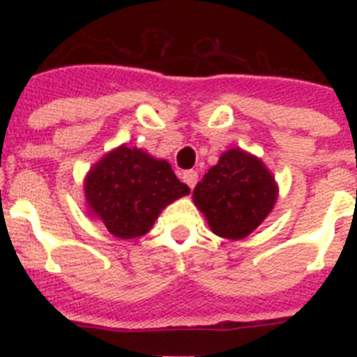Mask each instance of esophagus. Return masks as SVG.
<instances>
[{
	"label": "esophagus",
	"mask_w": 357,
	"mask_h": 357,
	"mask_svg": "<svg viewBox=\"0 0 357 357\" xmlns=\"http://www.w3.org/2000/svg\"><path fill=\"white\" fill-rule=\"evenodd\" d=\"M182 181L188 184V188L193 189L195 185H197V182H198V173L193 172V169H188V172L182 173Z\"/></svg>",
	"instance_id": "obj_1"
}]
</instances>
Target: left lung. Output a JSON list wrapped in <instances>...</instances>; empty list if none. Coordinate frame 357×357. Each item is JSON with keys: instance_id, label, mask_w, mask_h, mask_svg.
Instances as JSON below:
<instances>
[{"instance_id": "8db88e82", "label": "left lung", "mask_w": 357, "mask_h": 357, "mask_svg": "<svg viewBox=\"0 0 357 357\" xmlns=\"http://www.w3.org/2000/svg\"><path fill=\"white\" fill-rule=\"evenodd\" d=\"M279 184L254 153L230 148L193 191L195 206L220 238L243 239L272 213Z\"/></svg>"}]
</instances>
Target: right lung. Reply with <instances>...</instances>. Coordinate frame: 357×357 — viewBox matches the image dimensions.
Masks as SVG:
<instances>
[{"label": "right lung", "instance_id": "1", "mask_svg": "<svg viewBox=\"0 0 357 357\" xmlns=\"http://www.w3.org/2000/svg\"><path fill=\"white\" fill-rule=\"evenodd\" d=\"M87 213L121 239L144 236L162 209L189 195L168 160L127 144L107 151L84 178Z\"/></svg>", "mask_w": 357, "mask_h": 357}]
</instances>
